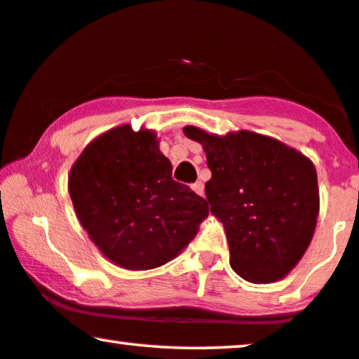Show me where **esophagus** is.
I'll use <instances>...</instances> for the list:
<instances>
[{
    "instance_id": "1",
    "label": "esophagus",
    "mask_w": 359,
    "mask_h": 359,
    "mask_svg": "<svg viewBox=\"0 0 359 359\" xmlns=\"http://www.w3.org/2000/svg\"><path fill=\"white\" fill-rule=\"evenodd\" d=\"M191 188H193V191H194V193L198 194V196H203V194H204V184L201 183V181H196V183H194L193 186H191Z\"/></svg>"
}]
</instances>
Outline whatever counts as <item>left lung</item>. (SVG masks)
<instances>
[{
    "label": "left lung",
    "mask_w": 359,
    "mask_h": 359,
    "mask_svg": "<svg viewBox=\"0 0 359 359\" xmlns=\"http://www.w3.org/2000/svg\"><path fill=\"white\" fill-rule=\"evenodd\" d=\"M183 132L205 150L212 173L205 198L225 227L230 266L250 283L286 276L316 230L320 203L312 161L248 130L219 137L188 126Z\"/></svg>",
    "instance_id": "8db88e82"
}]
</instances>
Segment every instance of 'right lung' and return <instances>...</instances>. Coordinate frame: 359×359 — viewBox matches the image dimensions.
<instances>
[{
    "label": "right lung",
    "mask_w": 359,
    "mask_h": 359,
    "mask_svg": "<svg viewBox=\"0 0 359 359\" xmlns=\"http://www.w3.org/2000/svg\"><path fill=\"white\" fill-rule=\"evenodd\" d=\"M151 130H107L72 166L68 191L76 217L102 255L127 269L173 259L208 217L204 198L171 178Z\"/></svg>",
    "instance_id": "1"
}]
</instances>
